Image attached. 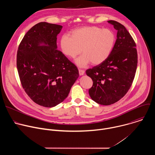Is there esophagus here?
I'll use <instances>...</instances> for the list:
<instances>
[{
    "mask_svg": "<svg viewBox=\"0 0 155 155\" xmlns=\"http://www.w3.org/2000/svg\"><path fill=\"white\" fill-rule=\"evenodd\" d=\"M79 71V75L81 76V75H83L84 74V71L83 70H81V69H79L78 70Z\"/></svg>",
    "mask_w": 155,
    "mask_h": 155,
    "instance_id": "34e87169",
    "label": "esophagus"
}]
</instances>
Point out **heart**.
<instances>
[{"mask_svg": "<svg viewBox=\"0 0 155 155\" xmlns=\"http://www.w3.org/2000/svg\"><path fill=\"white\" fill-rule=\"evenodd\" d=\"M70 36L62 35L59 39L62 53L68 58H75L81 51L83 54L75 60L79 67L103 62L111 53L115 41V35L108 29L97 26H85L71 31Z\"/></svg>", "mask_w": 155, "mask_h": 155, "instance_id": "b5f03b06", "label": "heart"}]
</instances>
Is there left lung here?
Wrapping results in <instances>:
<instances>
[{
	"instance_id": "left-lung-1",
	"label": "left lung",
	"mask_w": 155,
	"mask_h": 155,
	"mask_svg": "<svg viewBox=\"0 0 155 155\" xmlns=\"http://www.w3.org/2000/svg\"><path fill=\"white\" fill-rule=\"evenodd\" d=\"M108 23L117 31L113 50L105 61L86 71L93 81L89 90L91 98L104 105L113 104L124 96L133 82L137 65L136 45L129 32L116 21Z\"/></svg>"
}]
</instances>
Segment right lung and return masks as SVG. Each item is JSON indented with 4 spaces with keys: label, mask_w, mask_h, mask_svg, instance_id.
Instances as JSON below:
<instances>
[{
    "label": "right lung",
    "mask_w": 155,
    "mask_h": 155,
    "mask_svg": "<svg viewBox=\"0 0 155 155\" xmlns=\"http://www.w3.org/2000/svg\"><path fill=\"white\" fill-rule=\"evenodd\" d=\"M62 26L46 22L34 26L22 39L16 56L21 83L36 104L53 107L68 97L79 77L76 65L57 49Z\"/></svg>",
    "instance_id": "1"
}]
</instances>
